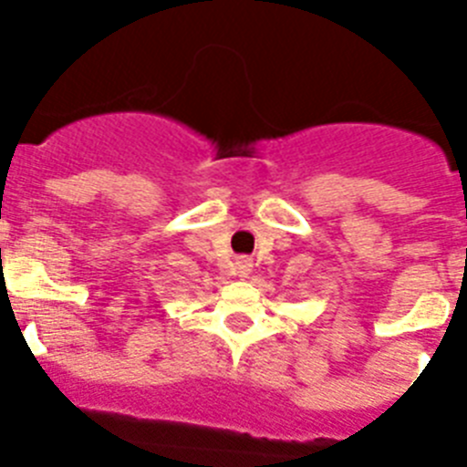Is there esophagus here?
I'll return each mask as SVG.
<instances>
[{"instance_id":"1","label":"esophagus","mask_w":467,"mask_h":467,"mask_svg":"<svg viewBox=\"0 0 467 467\" xmlns=\"http://www.w3.org/2000/svg\"><path fill=\"white\" fill-rule=\"evenodd\" d=\"M250 271H253V259L247 257H241L236 262V274L241 275V278H247L250 275Z\"/></svg>"}]
</instances>
